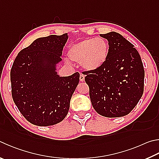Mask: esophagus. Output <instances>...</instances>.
Listing matches in <instances>:
<instances>
[{"label": "esophagus", "instance_id": "34e87169", "mask_svg": "<svg viewBox=\"0 0 159 159\" xmlns=\"http://www.w3.org/2000/svg\"><path fill=\"white\" fill-rule=\"evenodd\" d=\"M80 80L81 82H83L85 80V75L83 74H80Z\"/></svg>", "mask_w": 159, "mask_h": 159}]
</instances>
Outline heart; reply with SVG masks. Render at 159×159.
Listing matches in <instances>:
<instances>
[{
    "label": "heart",
    "instance_id": "heart-1",
    "mask_svg": "<svg viewBox=\"0 0 159 159\" xmlns=\"http://www.w3.org/2000/svg\"><path fill=\"white\" fill-rule=\"evenodd\" d=\"M109 53L108 42L102 37L89 38L71 44L67 52L71 60L81 62L86 70L94 71L104 65Z\"/></svg>",
    "mask_w": 159,
    "mask_h": 159
}]
</instances>
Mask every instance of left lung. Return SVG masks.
Segmentation results:
<instances>
[{
  "instance_id": "8db88e82",
  "label": "left lung",
  "mask_w": 159,
  "mask_h": 159,
  "mask_svg": "<svg viewBox=\"0 0 159 159\" xmlns=\"http://www.w3.org/2000/svg\"><path fill=\"white\" fill-rule=\"evenodd\" d=\"M108 40L109 53L102 67L84 71L89 97L97 113L106 117L128 115L142 97L145 70L134 46L120 34H100Z\"/></svg>"
}]
</instances>
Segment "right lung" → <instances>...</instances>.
<instances>
[{"label":"right lung","instance_id":"obj_1","mask_svg":"<svg viewBox=\"0 0 159 159\" xmlns=\"http://www.w3.org/2000/svg\"><path fill=\"white\" fill-rule=\"evenodd\" d=\"M67 33L34 40L22 49L10 71L11 96L19 111L34 125H54L65 119L80 74L60 76L56 65L62 60Z\"/></svg>","mask_w":159,"mask_h":159}]
</instances>
